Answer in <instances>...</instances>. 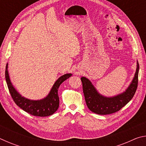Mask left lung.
<instances>
[{
	"label": "left lung",
	"instance_id": "1",
	"mask_svg": "<svg viewBox=\"0 0 146 146\" xmlns=\"http://www.w3.org/2000/svg\"><path fill=\"white\" fill-rule=\"evenodd\" d=\"M139 64L137 62V70L131 83L124 92L112 97H104L98 92L88 78H81L83 93L89 110L98 115H109L119 111L132 99L138 86Z\"/></svg>",
	"mask_w": 146,
	"mask_h": 146
}]
</instances>
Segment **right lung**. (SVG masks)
<instances>
[{
	"mask_svg": "<svg viewBox=\"0 0 146 146\" xmlns=\"http://www.w3.org/2000/svg\"><path fill=\"white\" fill-rule=\"evenodd\" d=\"M8 65V64H7L5 71L6 83L12 98L19 108L23 109L24 111L30 115L37 117H48L56 111L59 107V98L58 95L59 86L64 81L70 78L72 74L67 73L59 77L53 84L48 96L43 99L33 100L23 97L12 85L9 76Z\"/></svg>",
	"mask_w": 146,
	"mask_h": 146,
	"instance_id": "right-lung-1",
	"label": "right lung"
}]
</instances>
